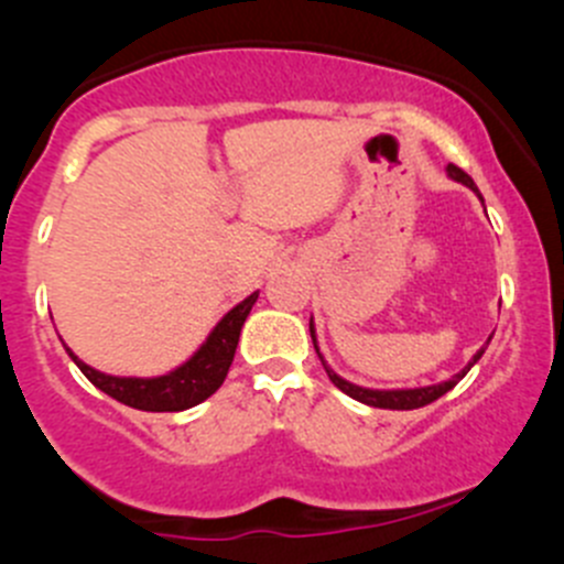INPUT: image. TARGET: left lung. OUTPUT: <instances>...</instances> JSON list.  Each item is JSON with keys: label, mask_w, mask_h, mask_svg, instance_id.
Returning <instances> with one entry per match:
<instances>
[{"label": "left lung", "mask_w": 564, "mask_h": 564, "mask_svg": "<svg viewBox=\"0 0 564 564\" xmlns=\"http://www.w3.org/2000/svg\"><path fill=\"white\" fill-rule=\"evenodd\" d=\"M447 172H451V176L453 180H458V182H464L466 187H471V191L477 193V185L475 182H471V176L464 172V169H458V166H447ZM311 338H314V349H316V355H318V346H316V335H314V322H311ZM482 351L486 349H480L475 355V360L469 362V366L464 368V371L460 373H456V377L451 379V382H442V384H431V388H417V390H366V388H357V384H351V382H346V379H340L338 373L335 371H329V366L327 362H324V357L318 355V360H322V366H324V371H327V377H329V382L335 384V388H338L340 392H346V395L349 398H355V401H360V403H368V406H377V409H420V406H425V403H434L436 398H442L445 395L447 390H453L458 384V379H464L466 377V371H469L471 366H475L477 360H480L482 357Z\"/></svg>", "instance_id": "8db88e82"}]
</instances>
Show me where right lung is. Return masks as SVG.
I'll list each match as a JSON object with an SVG mask.
<instances>
[{"instance_id":"add662e5","label":"right lung","mask_w":564,"mask_h":564,"mask_svg":"<svg viewBox=\"0 0 564 564\" xmlns=\"http://www.w3.org/2000/svg\"><path fill=\"white\" fill-rule=\"evenodd\" d=\"M256 297L259 294H250L248 300H242L237 308H231L229 314L218 322V327L209 333L207 344L185 362L176 371L166 373V377L158 379H122V377H106V373L95 371L87 362L78 360L76 355L70 357L78 368H82L84 377L95 384L98 390H104L106 395H111L113 401L124 403V406L141 409V412H182V409H191L196 403L207 401L215 390L224 384L226 373H229L231 360H235L237 340H240V329L246 324V318L253 308Z\"/></svg>"}]
</instances>
